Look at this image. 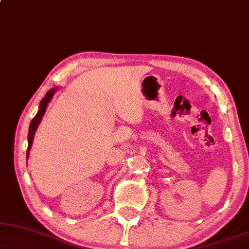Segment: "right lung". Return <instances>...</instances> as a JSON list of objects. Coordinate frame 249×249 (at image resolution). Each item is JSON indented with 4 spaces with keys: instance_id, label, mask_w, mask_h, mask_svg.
<instances>
[{
    "instance_id": "add662e5",
    "label": "right lung",
    "mask_w": 249,
    "mask_h": 249,
    "mask_svg": "<svg viewBox=\"0 0 249 249\" xmlns=\"http://www.w3.org/2000/svg\"><path fill=\"white\" fill-rule=\"evenodd\" d=\"M59 88H52L51 90H49L46 92V94L44 95V98L42 99L41 102H39V107H38V111L37 114L35 115V117L32 119L31 124H29V131H28V148H27V155H26V159L29 158V151H31L32 144H33V140H34V135L35 132L37 130L39 123H41L43 116H44L46 108H48L49 102L51 101V99L53 98L55 92H57Z\"/></svg>"
}]
</instances>
